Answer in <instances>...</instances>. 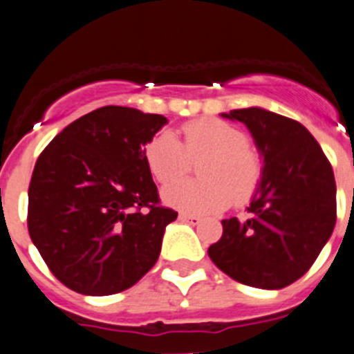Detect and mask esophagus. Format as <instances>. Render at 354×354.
Here are the masks:
<instances>
[{"instance_id": "obj_1", "label": "esophagus", "mask_w": 354, "mask_h": 354, "mask_svg": "<svg viewBox=\"0 0 354 354\" xmlns=\"http://www.w3.org/2000/svg\"><path fill=\"white\" fill-rule=\"evenodd\" d=\"M179 220L187 221V223H192V225H198L200 221H202V218H198V216L195 214H189V212H179Z\"/></svg>"}]
</instances>
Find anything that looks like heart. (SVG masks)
I'll list each match as a JSON object with an SVG mask.
<instances>
[{"label":"heart","instance_id":"1","mask_svg":"<svg viewBox=\"0 0 354 354\" xmlns=\"http://www.w3.org/2000/svg\"><path fill=\"white\" fill-rule=\"evenodd\" d=\"M177 140L161 131L143 149L149 171L159 183L179 179L189 168V159H200L198 175L168 184L162 200L170 207L192 214H212L232 204H246L259 192L264 179V159L248 143L239 127L221 118H196L180 129Z\"/></svg>","mask_w":354,"mask_h":354}]
</instances>
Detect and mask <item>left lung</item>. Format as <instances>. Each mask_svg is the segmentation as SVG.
<instances>
[{"label": "left lung", "instance_id": "left-lung-1", "mask_svg": "<svg viewBox=\"0 0 354 354\" xmlns=\"http://www.w3.org/2000/svg\"><path fill=\"white\" fill-rule=\"evenodd\" d=\"M221 117L243 122L264 159L250 218L223 220L211 261L236 282L282 289L310 270L337 220V187L323 149L305 126L262 108Z\"/></svg>", "mask_w": 354, "mask_h": 354}]
</instances>
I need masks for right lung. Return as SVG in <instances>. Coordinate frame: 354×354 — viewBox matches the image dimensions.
<instances>
[{
    "label": "right lung",
    "instance_id": "right-lung-1",
    "mask_svg": "<svg viewBox=\"0 0 354 354\" xmlns=\"http://www.w3.org/2000/svg\"><path fill=\"white\" fill-rule=\"evenodd\" d=\"M162 115L104 106L68 124L42 150L28 189V230L68 289L109 296L152 270L177 218L159 205L143 147Z\"/></svg>",
    "mask_w": 354,
    "mask_h": 354
}]
</instances>
